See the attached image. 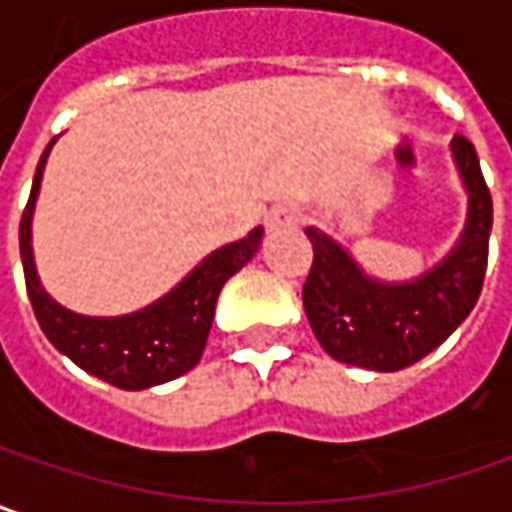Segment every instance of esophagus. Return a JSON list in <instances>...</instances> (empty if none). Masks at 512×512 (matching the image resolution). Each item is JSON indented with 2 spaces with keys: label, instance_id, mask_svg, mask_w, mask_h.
Masks as SVG:
<instances>
[{
  "label": "esophagus",
  "instance_id": "34e87169",
  "mask_svg": "<svg viewBox=\"0 0 512 512\" xmlns=\"http://www.w3.org/2000/svg\"><path fill=\"white\" fill-rule=\"evenodd\" d=\"M301 223V208L295 205H278L266 214V228L269 231H281V228H292Z\"/></svg>",
  "mask_w": 512,
  "mask_h": 512
}]
</instances>
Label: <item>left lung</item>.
Segmentation results:
<instances>
[{
    "instance_id": "8db88e82",
    "label": "left lung",
    "mask_w": 512,
    "mask_h": 512,
    "mask_svg": "<svg viewBox=\"0 0 512 512\" xmlns=\"http://www.w3.org/2000/svg\"><path fill=\"white\" fill-rule=\"evenodd\" d=\"M452 153L469 194V217L455 252L423 278L379 284L339 243L307 228L313 266L301 295L310 327L333 359L368 371H403L443 345L472 313L487 272L493 196L472 141L455 136Z\"/></svg>"
}]
</instances>
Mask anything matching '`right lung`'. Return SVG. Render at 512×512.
<instances>
[{"mask_svg":"<svg viewBox=\"0 0 512 512\" xmlns=\"http://www.w3.org/2000/svg\"><path fill=\"white\" fill-rule=\"evenodd\" d=\"M51 144L40 156L31 196L19 220V255L25 269V289L48 342L60 353H66L86 374L98 376L124 391L162 385L191 371L208 342L220 289L234 272H240L255 257L263 240V228H255L249 231V237L205 257L162 301L138 313L121 318L77 316L72 310L60 307L40 286L34 255H31V214H34Z\"/></svg>","mask_w":512,"mask_h":512,"instance_id":"obj_1","label":"right lung"}]
</instances>
